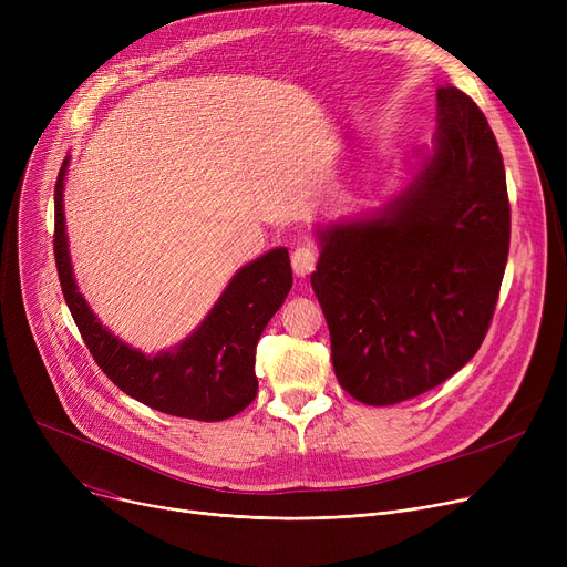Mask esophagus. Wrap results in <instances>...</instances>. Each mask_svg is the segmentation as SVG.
I'll use <instances>...</instances> for the list:
<instances>
[{
    "label": "esophagus",
    "instance_id": "obj_1",
    "mask_svg": "<svg viewBox=\"0 0 567 567\" xmlns=\"http://www.w3.org/2000/svg\"><path fill=\"white\" fill-rule=\"evenodd\" d=\"M315 264H317V252L310 246H299L291 252V268L299 278L310 276L315 271Z\"/></svg>",
    "mask_w": 567,
    "mask_h": 567
}]
</instances>
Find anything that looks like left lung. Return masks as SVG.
Returning a JSON list of instances; mask_svg holds the SVG:
<instances>
[{"mask_svg":"<svg viewBox=\"0 0 567 567\" xmlns=\"http://www.w3.org/2000/svg\"><path fill=\"white\" fill-rule=\"evenodd\" d=\"M436 135L411 184L372 218L317 231L310 276L342 389L389 406L423 395L481 349L511 248L496 137L457 86L436 89Z\"/></svg>","mask_w":567,"mask_h":567,"instance_id":"8db88e82","label":"left lung"}]
</instances>
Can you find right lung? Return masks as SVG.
<instances>
[{
  "label": "right lung",
  "mask_w": 567,
  "mask_h": 567,
  "mask_svg": "<svg viewBox=\"0 0 567 567\" xmlns=\"http://www.w3.org/2000/svg\"><path fill=\"white\" fill-rule=\"evenodd\" d=\"M64 161L54 186V261L78 331L99 368L137 402L190 421H225L257 395L255 353L266 323L291 289L287 248H276L238 271L218 303L182 344L146 355L112 336L78 291L64 223Z\"/></svg>",
  "instance_id": "obj_1"
}]
</instances>
